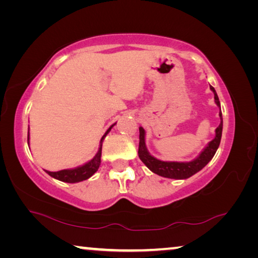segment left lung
I'll list each match as a JSON object with an SVG mask.
<instances>
[{"label": "left lung", "mask_w": 258, "mask_h": 258, "mask_svg": "<svg viewBox=\"0 0 258 258\" xmlns=\"http://www.w3.org/2000/svg\"><path fill=\"white\" fill-rule=\"evenodd\" d=\"M211 90L214 92V99L218 107L221 109L220 100L216 94V91L213 86H211ZM221 117V123L216 128V135L211 142L208 143V146L205 148L197 158L194 159L189 163H177V161H163L155 158L154 156H151L147 150L146 147V140L145 135L146 132L142 127H139L140 130V142H139V157L142 160V163L145 164L151 172L158 174L160 176L168 177V178H176V180H182V178H187L194 175L200 169H203L215 155L218 146H220L221 138H222V128H223V119H222V112H220Z\"/></svg>", "instance_id": "8db88e82"}]
</instances>
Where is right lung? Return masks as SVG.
I'll return each mask as SVG.
<instances>
[{
	"label": "right lung",
	"mask_w": 258,
	"mask_h": 258,
	"mask_svg": "<svg viewBox=\"0 0 258 258\" xmlns=\"http://www.w3.org/2000/svg\"><path fill=\"white\" fill-rule=\"evenodd\" d=\"M112 126H110V127L107 130V132L104 133V135L101 138L98 154L95 155L94 158L91 159L89 163H86L83 166H80V167H76L73 169H62V171H59V172H49V171H45V172L49 174L50 176L56 178V180L66 182V183H76V182L87 180V178L92 176L93 174L98 171L100 163H101V149H102L103 139L106 138V135L109 132H110ZM27 141H29V132L27 135Z\"/></svg>",
	"instance_id": "1"
}]
</instances>
